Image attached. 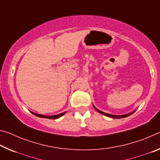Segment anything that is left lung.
<instances>
[{
    "mask_svg": "<svg viewBox=\"0 0 160 160\" xmlns=\"http://www.w3.org/2000/svg\"><path fill=\"white\" fill-rule=\"evenodd\" d=\"M93 107H94V108L96 110L98 111V112H99V113H100V114H102V115H105V116H107V117H109V118H116V119H121V118H127V117H128V116H130V115H131L132 114V113H134L135 112V111H133V112H130V113H128V114H125V115H111V114H108V113H105V112H102V111H100V110H99L98 109H97L96 108L95 106L93 105Z\"/></svg>",
    "mask_w": 160,
    "mask_h": 160,
    "instance_id": "1",
    "label": "left lung"
}]
</instances>
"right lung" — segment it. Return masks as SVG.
Listing matches in <instances>:
<instances>
[{
    "label": "right lung",
    "mask_w": 160,
    "mask_h": 160,
    "mask_svg": "<svg viewBox=\"0 0 160 160\" xmlns=\"http://www.w3.org/2000/svg\"><path fill=\"white\" fill-rule=\"evenodd\" d=\"M30 112L32 114H33L34 115L38 117V118H48V119H53V120H55V119H58L60 118V117H62L65 115V113H66V111L65 112H63L62 113H60L58 114V115H41V114H38V113H35V112H32L31 111H30Z\"/></svg>",
    "instance_id": "right-lung-1"
}]
</instances>
